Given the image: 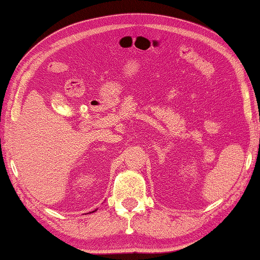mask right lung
Segmentation results:
<instances>
[{"label":"right lung","mask_w":260,"mask_h":260,"mask_svg":"<svg viewBox=\"0 0 260 260\" xmlns=\"http://www.w3.org/2000/svg\"><path fill=\"white\" fill-rule=\"evenodd\" d=\"M94 211H96V210H94ZM94 211H90V213H94Z\"/></svg>","instance_id":"right-lung-1"}]
</instances>
